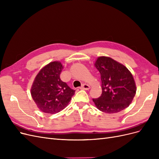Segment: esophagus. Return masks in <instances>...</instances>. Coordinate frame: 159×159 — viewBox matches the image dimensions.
<instances>
[{
  "mask_svg": "<svg viewBox=\"0 0 159 159\" xmlns=\"http://www.w3.org/2000/svg\"><path fill=\"white\" fill-rule=\"evenodd\" d=\"M89 88H90L89 85L88 84H84L82 85V86L80 88L81 89H85V90H88V89H89Z\"/></svg>",
  "mask_w": 159,
  "mask_h": 159,
  "instance_id": "34e87169",
  "label": "esophagus"
}]
</instances>
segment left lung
<instances>
[{
    "label": "left lung",
    "mask_w": 159,
    "mask_h": 159,
    "mask_svg": "<svg viewBox=\"0 0 159 159\" xmlns=\"http://www.w3.org/2000/svg\"><path fill=\"white\" fill-rule=\"evenodd\" d=\"M102 80V93L93 99L95 106L106 113L121 111L131 104L136 85L131 72L123 64L109 57H99L95 63Z\"/></svg>",
    "instance_id": "left-lung-1"
}]
</instances>
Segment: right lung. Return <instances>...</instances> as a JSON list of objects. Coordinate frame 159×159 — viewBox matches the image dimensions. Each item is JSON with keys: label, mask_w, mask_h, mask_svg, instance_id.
I'll return each mask as SVG.
<instances>
[{"label": "right lung", "mask_w": 159, "mask_h": 159, "mask_svg": "<svg viewBox=\"0 0 159 159\" xmlns=\"http://www.w3.org/2000/svg\"><path fill=\"white\" fill-rule=\"evenodd\" d=\"M62 69L60 62H50L39 71L34 81L31 95L42 112H60L68 105L75 93V90L61 80Z\"/></svg>", "instance_id": "add662e5"}]
</instances>
